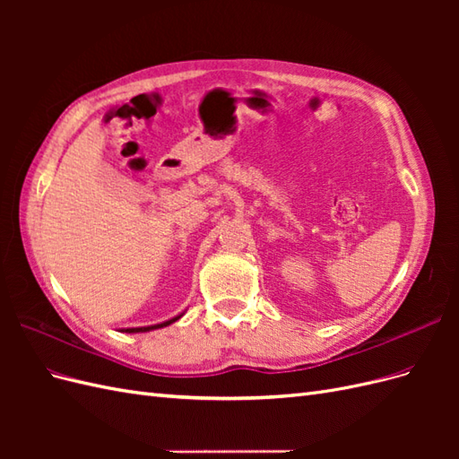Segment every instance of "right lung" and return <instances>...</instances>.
<instances>
[{"mask_svg": "<svg viewBox=\"0 0 459 459\" xmlns=\"http://www.w3.org/2000/svg\"><path fill=\"white\" fill-rule=\"evenodd\" d=\"M184 314H179V316H176V317H172V319H169V322H162V324H155V325H147V327H128V329H124L126 333H147V331H155V329H160V327H166V325H170V324H174V322H178L179 317H182Z\"/></svg>", "mask_w": 459, "mask_h": 459, "instance_id": "obj_1", "label": "right lung"}]
</instances>
